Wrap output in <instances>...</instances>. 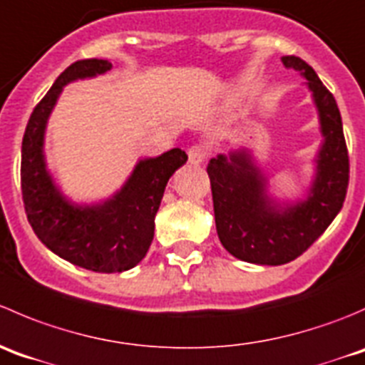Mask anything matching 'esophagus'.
<instances>
[{
    "instance_id": "esophagus-1",
    "label": "esophagus",
    "mask_w": 365,
    "mask_h": 365,
    "mask_svg": "<svg viewBox=\"0 0 365 365\" xmlns=\"http://www.w3.org/2000/svg\"><path fill=\"white\" fill-rule=\"evenodd\" d=\"M205 158H207V149L202 143H195L187 149V160H190L191 165H200L204 163Z\"/></svg>"
}]
</instances>
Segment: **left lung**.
I'll return each instance as SVG.
<instances>
[{"instance_id": "left-lung-1", "label": "left lung", "mask_w": 365, "mask_h": 365, "mask_svg": "<svg viewBox=\"0 0 365 365\" xmlns=\"http://www.w3.org/2000/svg\"><path fill=\"white\" fill-rule=\"evenodd\" d=\"M282 63L307 79L324 138L309 197L286 207L277 205L266 195V179L245 153L220 154L207 165L220 241L234 257L266 266L286 264L304 254L341 211L349 181L348 149L334 96L307 61L282 56Z\"/></svg>"}]
</instances>
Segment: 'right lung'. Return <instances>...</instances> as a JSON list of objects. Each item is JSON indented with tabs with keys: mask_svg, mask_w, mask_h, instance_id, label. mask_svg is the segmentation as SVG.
<instances>
[{
	"mask_svg": "<svg viewBox=\"0 0 365 365\" xmlns=\"http://www.w3.org/2000/svg\"><path fill=\"white\" fill-rule=\"evenodd\" d=\"M110 68V61L97 58L68 65L35 106L21 149V190L34 232L61 259L97 273L125 272L145 257L165 186L187 161L181 149L142 160L122 190L103 204L76 205L60 193L46 168L42 149L48 118L67 83Z\"/></svg>",
	"mask_w": 365,
	"mask_h": 365,
	"instance_id": "1",
	"label": "right lung"
}]
</instances>
